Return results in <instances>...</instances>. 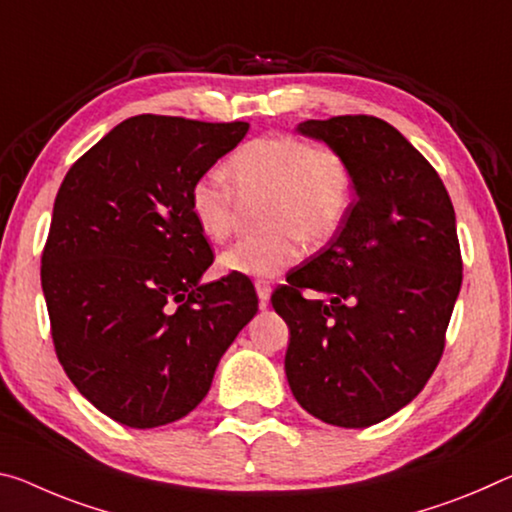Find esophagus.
<instances>
[{
  "instance_id": "34e87169",
  "label": "esophagus",
  "mask_w": 512,
  "mask_h": 512,
  "mask_svg": "<svg viewBox=\"0 0 512 512\" xmlns=\"http://www.w3.org/2000/svg\"><path fill=\"white\" fill-rule=\"evenodd\" d=\"M255 289H257V296H259V305H269L271 300V285L266 280H257L255 282Z\"/></svg>"
}]
</instances>
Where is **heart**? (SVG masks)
I'll return each instance as SVG.
<instances>
[{"mask_svg": "<svg viewBox=\"0 0 512 512\" xmlns=\"http://www.w3.org/2000/svg\"><path fill=\"white\" fill-rule=\"evenodd\" d=\"M227 175H200L191 186V214L207 239L223 243L237 230L239 196L266 193L262 221L269 230L250 234L221 255L225 271L278 275L312 246L328 241L351 209L353 170L330 145H312L294 134H271L243 143L227 159Z\"/></svg>", "mask_w": 512, "mask_h": 512, "instance_id": "b5f03b06", "label": "heart"}]
</instances>
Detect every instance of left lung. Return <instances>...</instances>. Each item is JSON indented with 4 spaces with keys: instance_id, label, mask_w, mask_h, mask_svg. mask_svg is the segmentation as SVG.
I'll list each match as a JSON object with an SVG mask.
<instances>
[{
    "instance_id": "1",
    "label": "left lung",
    "mask_w": 512,
    "mask_h": 512,
    "mask_svg": "<svg viewBox=\"0 0 512 512\" xmlns=\"http://www.w3.org/2000/svg\"><path fill=\"white\" fill-rule=\"evenodd\" d=\"M298 132L344 154L355 200L271 296L289 326L287 380L316 419L367 428L415 399L442 358L462 285L456 212L435 168L385 120H305Z\"/></svg>"
}]
</instances>
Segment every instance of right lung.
<instances>
[{"label":"right lung","instance_id":"right-lung-1","mask_svg":"<svg viewBox=\"0 0 512 512\" xmlns=\"http://www.w3.org/2000/svg\"><path fill=\"white\" fill-rule=\"evenodd\" d=\"M248 123L127 118L68 170L54 200L40 282L63 371L129 428L189 415L218 360L257 314L253 282L214 262L191 186Z\"/></svg>","mask_w":512,"mask_h":512}]
</instances>
